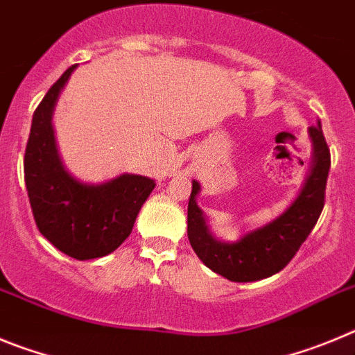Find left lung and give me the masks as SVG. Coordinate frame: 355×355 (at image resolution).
Returning <instances> with one entry per match:
<instances>
[{
	"mask_svg": "<svg viewBox=\"0 0 355 355\" xmlns=\"http://www.w3.org/2000/svg\"><path fill=\"white\" fill-rule=\"evenodd\" d=\"M308 136L311 164L295 200L276 219L249 230L235 242L221 241L214 235L209 219L196 203L201 187L193 180L187 207V237L194 253L210 270L230 281L249 283L279 272L295 257L324 209L325 184L331 168V154L320 122H317V127H309Z\"/></svg>",
	"mask_w": 355,
	"mask_h": 355,
	"instance_id": "8db88e82",
	"label": "left lung"
}]
</instances>
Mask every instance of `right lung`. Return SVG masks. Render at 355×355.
Masks as SVG:
<instances>
[{"label": "right lung", "mask_w": 355, "mask_h": 355, "mask_svg": "<svg viewBox=\"0 0 355 355\" xmlns=\"http://www.w3.org/2000/svg\"><path fill=\"white\" fill-rule=\"evenodd\" d=\"M63 72L38 104L24 154V182L38 232L76 260L113 253L132 232L155 180L122 173L102 184H86L69 173L60 157L53 113L69 78Z\"/></svg>", "instance_id": "right-lung-1"}]
</instances>
